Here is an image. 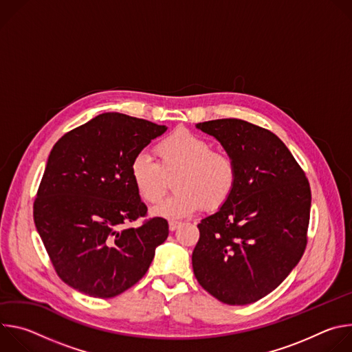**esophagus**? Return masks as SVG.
Segmentation results:
<instances>
[{"label":"esophagus","mask_w":352,"mask_h":352,"mask_svg":"<svg viewBox=\"0 0 352 352\" xmlns=\"http://www.w3.org/2000/svg\"><path fill=\"white\" fill-rule=\"evenodd\" d=\"M178 227H179V223H178V221H170V223H168L170 231H175Z\"/></svg>","instance_id":"esophagus-1"}]
</instances>
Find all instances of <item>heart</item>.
Returning <instances> with one entry per match:
<instances>
[{
	"instance_id": "heart-1",
	"label": "heart",
	"mask_w": 352,
	"mask_h": 352,
	"mask_svg": "<svg viewBox=\"0 0 352 352\" xmlns=\"http://www.w3.org/2000/svg\"><path fill=\"white\" fill-rule=\"evenodd\" d=\"M159 164L146 155L133 157L129 175L139 197L156 205L166 196V177L177 174L175 195L153 209V214L168 220L189 217L205 208L217 210L227 204L236 184V164L224 152H216L210 142L179 128L155 147Z\"/></svg>"
}]
</instances>
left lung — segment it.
Returning a JSON list of instances; mask_svg holds the SVG:
<instances>
[{"label": "left lung", "mask_w": 352, "mask_h": 352, "mask_svg": "<svg viewBox=\"0 0 352 352\" xmlns=\"http://www.w3.org/2000/svg\"><path fill=\"white\" fill-rule=\"evenodd\" d=\"M236 164L227 204L197 224L192 254L197 283L228 305H248L276 289L304 255L309 182L270 131L226 118L199 122Z\"/></svg>", "instance_id": "left-lung-1"}]
</instances>
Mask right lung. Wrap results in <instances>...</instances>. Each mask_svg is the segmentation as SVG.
<instances>
[{
	"mask_svg": "<svg viewBox=\"0 0 352 352\" xmlns=\"http://www.w3.org/2000/svg\"><path fill=\"white\" fill-rule=\"evenodd\" d=\"M166 131V125L104 113L65 133L50 152L33 217L57 274L69 287L113 298L146 274L168 236V223L155 217L125 227L147 212L129 167Z\"/></svg>",
	"mask_w": 352,
	"mask_h": 352,
	"instance_id": "add662e5",
	"label": "right lung"
}]
</instances>
